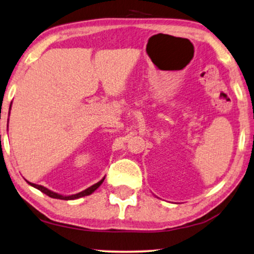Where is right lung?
<instances>
[{"label":"right lung","instance_id":"1","mask_svg":"<svg viewBox=\"0 0 254 254\" xmlns=\"http://www.w3.org/2000/svg\"><path fill=\"white\" fill-rule=\"evenodd\" d=\"M104 180H105V178H103V179H101V180L99 181V183L94 184V185H92V186H91V187L86 188L85 190H83V191H81V192H77V194H74V195H69V196H64V195H60V194H58V192H55V191L50 190V189H48V188H45V187H43V186H41V185L32 184V183H29V181H27V183L30 185V186H33L34 188L39 189V190H41L42 192H44L45 195L50 196V197H52V198H58V199L69 200V199H76V198H79V197H84V196L91 195L94 190H96V189H97L98 187L100 186L101 184L104 183Z\"/></svg>","mask_w":254,"mask_h":254}]
</instances>
